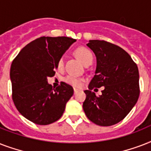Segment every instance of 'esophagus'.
<instances>
[{"label":"esophagus","mask_w":151,"mask_h":151,"mask_svg":"<svg viewBox=\"0 0 151 151\" xmlns=\"http://www.w3.org/2000/svg\"><path fill=\"white\" fill-rule=\"evenodd\" d=\"M78 89H76V88H73V92H74V94H76L77 92H78Z\"/></svg>","instance_id":"1"}]
</instances>
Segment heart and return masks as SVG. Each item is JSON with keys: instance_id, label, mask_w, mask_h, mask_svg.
<instances>
[{"instance_id": "b5f03b06", "label": "heart", "mask_w": 151, "mask_h": 151, "mask_svg": "<svg viewBox=\"0 0 151 151\" xmlns=\"http://www.w3.org/2000/svg\"><path fill=\"white\" fill-rule=\"evenodd\" d=\"M76 56L78 57V59H80L83 64H85V66L88 64L92 63V60H93V55L92 52L88 49V48H85V47H79L75 50ZM56 67L58 70H61L64 67V59L63 57H61L60 59L58 60L56 63ZM65 82L67 83L68 85H70L75 88H80L82 86L83 80L81 78H76L73 75H68L66 76V78H64Z\"/></svg>"}]
</instances>
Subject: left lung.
<instances>
[{"label":"left lung","instance_id":"obj_1","mask_svg":"<svg viewBox=\"0 0 151 151\" xmlns=\"http://www.w3.org/2000/svg\"><path fill=\"white\" fill-rule=\"evenodd\" d=\"M97 59L96 74L85 90L83 109L92 122L100 126L117 124L126 117L139 96V70L129 53L103 40L87 45ZM104 86L100 97L91 91Z\"/></svg>","mask_w":151,"mask_h":151}]
</instances>
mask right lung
Here are the masks:
<instances>
[{
  "mask_svg": "<svg viewBox=\"0 0 151 151\" xmlns=\"http://www.w3.org/2000/svg\"><path fill=\"white\" fill-rule=\"evenodd\" d=\"M76 40L66 37H41L25 46L11 66L12 100L19 112L34 124L46 125L63 114L73 94L72 86L61 82L56 88L48 84L56 63Z\"/></svg>",
  "mask_w": 151,
  "mask_h": 151,
  "instance_id": "1",
  "label": "right lung"
}]
</instances>
